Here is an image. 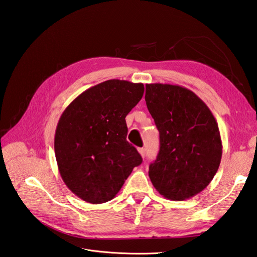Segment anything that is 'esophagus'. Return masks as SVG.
I'll use <instances>...</instances> for the list:
<instances>
[{"label":"esophagus","instance_id":"34e87169","mask_svg":"<svg viewBox=\"0 0 257 257\" xmlns=\"http://www.w3.org/2000/svg\"><path fill=\"white\" fill-rule=\"evenodd\" d=\"M138 152H139V153L141 154L142 157L146 156V150H144L143 148H139V149H138Z\"/></svg>","mask_w":257,"mask_h":257}]
</instances>
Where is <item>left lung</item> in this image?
<instances>
[{"label": "left lung", "mask_w": 257, "mask_h": 257, "mask_svg": "<svg viewBox=\"0 0 257 257\" xmlns=\"http://www.w3.org/2000/svg\"><path fill=\"white\" fill-rule=\"evenodd\" d=\"M146 102L160 131V152L149 167L150 179L168 200L190 199L218 170L222 154L218 124L207 105L180 85L147 84Z\"/></svg>", "instance_id": "obj_1"}]
</instances>
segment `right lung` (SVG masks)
I'll return each mask as SVG.
<instances>
[{
	"mask_svg": "<svg viewBox=\"0 0 257 257\" xmlns=\"http://www.w3.org/2000/svg\"><path fill=\"white\" fill-rule=\"evenodd\" d=\"M143 83L111 79L85 90L58 120L54 150L65 185L81 200H113L142 163L126 137V116L143 96Z\"/></svg>",
	"mask_w": 257,
	"mask_h": 257,
	"instance_id": "add662e5",
	"label": "right lung"
}]
</instances>
